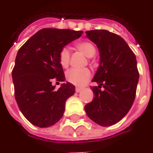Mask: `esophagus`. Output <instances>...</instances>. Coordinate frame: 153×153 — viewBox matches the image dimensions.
<instances>
[{"instance_id": "obj_1", "label": "esophagus", "mask_w": 153, "mask_h": 153, "mask_svg": "<svg viewBox=\"0 0 153 153\" xmlns=\"http://www.w3.org/2000/svg\"><path fill=\"white\" fill-rule=\"evenodd\" d=\"M82 88H80V87H76L75 88V91H76V93H79V92L81 91V90H82Z\"/></svg>"}]
</instances>
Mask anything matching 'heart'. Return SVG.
Listing matches in <instances>:
<instances>
[{
  "instance_id": "obj_1",
  "label": "heart",
  "mask_w": 153,
  "mask_h": 153,
  "mask_svg": "<svg viewBox=\"0 0 153 153\" xmlns=\"http://www.w3.org/2000/svg\"><path fill=\"white\" fill-rule=\"evenodd\" d=\"M75 47L80 52L88 57H93L96 54L97 49L93 43L86 41L75 43ZM59 62L62 68H67L70 64V53L67 48H63L59 51ZM91 76L89 69L84 68H72L66 74V79L71 84L77 86H83L86 84Z\"/></svg>"
}]
</instances>
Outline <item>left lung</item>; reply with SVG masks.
<instances>
[{"label":"left lung","mask_w":153,"mask_h":153,"mask_svg":"<svg viewBox=\"0 0 153 153\" xmlns=\"http://www.w3.org/2000/svg\"><path fill=\"white\" fill-rule=\"evenodd\" d=\"M86 37L99 49L100 66L92 80L99 85L92 86L94 98L85 111L96 123L111 126L127 114L134 101L139 78L136 56L120 36L108 30H88Z\"/></svg>","instance_id":"left-lung-1"}]
</instances>
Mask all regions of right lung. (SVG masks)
I'll use <instances>...</instances> for the list:
<instances>
[{
  "label": "right lung",
  "mask_w": 153,
  "mask_h": 153,
  "mask_svg": "<svg viewBox=\"0 0 153 153\" xmlns=\"http://www.w3.org/2000/svg\"><path fill=\"white\" fill-rule=\"evenodd\" d=\"M82 33L45 28L19 49L12 72L15 98L21 112L34 126L48 127L63 117L66 100L74 94L75 87L67 82L56 89L52 81L65 80L59 51Z\"/></svg>",
  "instance_id": "1"
}]
</instances>
